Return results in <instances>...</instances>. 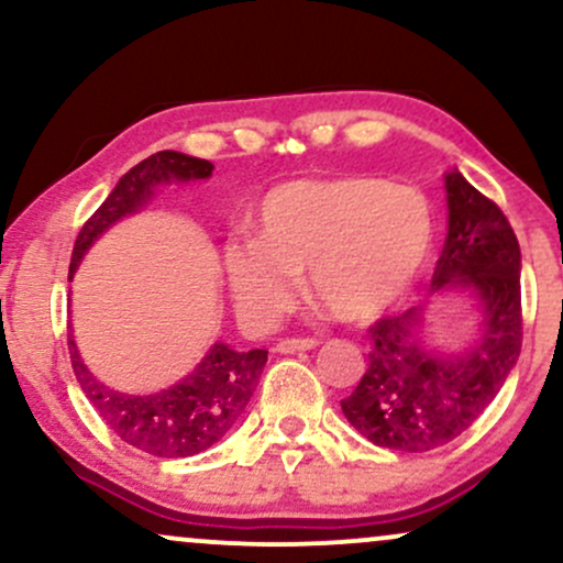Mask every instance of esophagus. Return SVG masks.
<instances>
[{"instance_id": "34e87169", "label": "esophagus", "mask_w": 563, "mask_h": 563, "mask_svg": "<svg viewBox=\"0 0 563 563\" xmlns=\"http://www.w3.org/2000/svg\"><path fill=\"white\" fill-rule=\"evenodd\" d=\"M318 344H320V339H314V335H307V339H283L280 344H277V352H283V354L307 352V349H314Z\"/></svg>"}]
</instances>
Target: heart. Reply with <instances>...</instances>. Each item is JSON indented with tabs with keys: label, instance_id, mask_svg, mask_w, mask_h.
I'll list each match as a JSON object with an SVG mask.
<instances>
[{
	"label": "heart",
	"instance_id": "obj_1",
	"mask_svg": "<svg viewBox=\"0 0 563 563\" xmlns=\"http://www.w3.org/2000/svg\"><path fill=\"white\" fill-rule=\"evenodd\" d=\"M423 190L376 177L296 179L256 209V235L224 243V273L245 325L269 328L294 307L301 273L344 320L389 309L421 275L434 245Z\"/></svg>",
	"mask_w": 563,
	"mask_h": 563
}]
</instances>
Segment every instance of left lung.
Here are the masks:
<instances>
[{
    "mask_svg": "<svg viewBox=\"0 0 563 563\" xmlns=\"http://www.w3.org/2000/svg\"><path fill=\"white\" fill-rule=\"evenodd\" d=\"M448 241L431 288H471L482 339L448 357L421 335L423 307L367 328L373 349L357 389L341 399L346 421L386 450L429 452L461 437L487 410L521 352V251L500 206L457 172L448 174Z\"/></svg>",
    "mask_w": 563,
    "mask_h": 563,
    "instance_id": "1",
    "label": "left lung"
}]
</instances>
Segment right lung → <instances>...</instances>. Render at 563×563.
Instances as JSON below:
<instances>
[{
  "label": "right lung",
  "mask_w": 563,
  "mask_h": 563,
  "mask_svg": "<svg viewBox=\"0 0 563 563\" xmlns=\"http://www.w3.org/2000/svg\"><path fill=\"white\" fill-rule=\"evenodd\" d=\"M211 172L214 164L177 151H161L132 166L111 196L102 200L100 209L84 222L70 254L68 280L95 238L121 217L137 211L151 198L153 187L169 179H206ZM68 352L76 380L97 416L115 437L156 457H190L219 442L243 416L267 363V349L235 352L224 344H214L196 371L172 389L134 397L108 389L84 367L74 335H68Z\"/></svg>",
  "instance_id": "1"
}]
</instances>
